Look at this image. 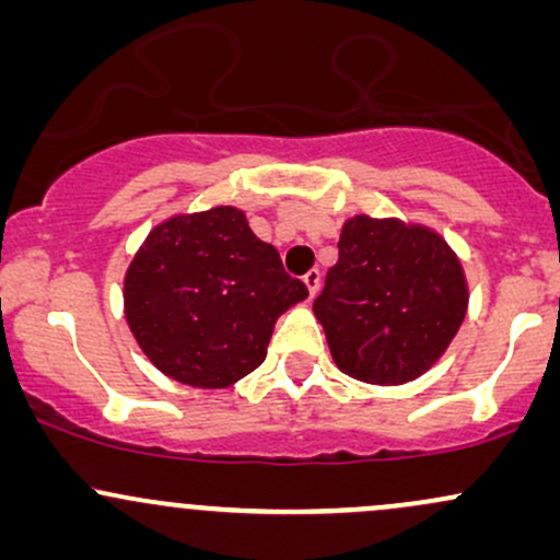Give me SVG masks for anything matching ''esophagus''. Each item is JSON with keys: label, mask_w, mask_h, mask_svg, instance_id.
<instances>
[{"label": "esophagus", "mask_w": 560, "mask_h": 560, "mask_svg": "<svg viewBox=\"0 0 560 560\" xmlns=\"http://www.w3.org/2000/svg\"><path fill=\"white\" fill-rule=\"evenodd\" d=\"M302 281H305V287H307V292H311V298H316V292H318V287H320V271H318V268H311V271L302 276Z\"/></svg>", "instance_id": "esophagus-1"}]
</instances>
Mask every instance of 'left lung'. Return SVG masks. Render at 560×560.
I'll return each instance as SVG.
<instances>
[{
    "label": "left lung",
    "mask_w": 560,
    "mask_h": 560,
    "mask_svg": "<svg viewBox=\"0 0 560 560\" xmlns=\"http://www.w3.org/2000/svg\"><path fill=\"white\" fill-rule=\"evenodd\" d=\"M466 307L464 266L436 231L371 215L345 221L339 260L313 302L337 369L382 387L432 369Z\"/></svg>",
    "instance_id": "8db88e82"
}]
</instances>
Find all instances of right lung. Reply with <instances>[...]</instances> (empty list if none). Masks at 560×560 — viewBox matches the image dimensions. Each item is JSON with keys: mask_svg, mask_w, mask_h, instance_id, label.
Here are the masks:
<instances>
[{"mask_svg": "<svg viewBox=\"0 0 560 560\" xmlns=\"http://www.w3.org/2000/svg\"><path fill=\"white\" fill-rule=\"evenodd\" d=\"M307 298L231 205L150 231L124 279L128 329L173 382L223 389L266 361L276 318Z\"/></svg>", "mask_w": 560, "mask_h": 560, "instance_id": "obj_1", "label": "right lung"}]
</instances>
